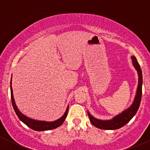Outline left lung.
Returning a JSON list of instances; mask_svg holds the SVG:
<instances>
[{
  "instance_id": "obj_1",
  "label": "left lung",
  "mask_w": 150,
  "mask_h": 150,
  "mask_svg": "<svg viewBox=\"0 0 150 150\" xmlns=\"http://www.w3.org/2000/svg\"><path fill=\"white\" fill-rule=\"evenodd\" d=\"M131 59L132 60V64H133L135 70L137 71V75H138V85H137L136 95H135L133 103L126 110H123L122 112L115 116L114 117H112L110 120H99V119L94 117L90 113L89 111H87L90 122H91V124L95 125V127H97V128L104 130L119 129V128L124 126L125 125H126L130 120H132V118L134 116V115L137 113V110H138L140 101H141V97H142V71L140 69V66L138 62H137L136 57L132 55L131 57Z\"/></svg>"
}]
</instances>
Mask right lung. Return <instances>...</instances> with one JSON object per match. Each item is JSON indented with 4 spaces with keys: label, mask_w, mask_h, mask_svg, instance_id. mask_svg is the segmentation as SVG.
Listing matches in <instances>:
<instances>
[{
    "label": "right lung",
    "mask_w": 150,
    "mask_h": 150,
    "mask_svg": "<svg viewBox=\"0 0 150 150\" xmlns=\"http://www.w3.org/2000/svg\"><path fill=\"white\" fill-rule=\"evenodd\" d=\"M12 81V77H11ZM10 91H11V100H12V104H13V109L15 110L18 119L21 120L23 123L30 128L31 129L34 130V131H38V132H41V131H48V130L55 129V128H58L60 125H62V123L64 122V120H65L66 116L67 115V112H68L69 106H67V109H66L65 112L63 114V116L61 118L58 119L57 120L52 122H47V121H41V120H36L31 118H29L26 116L25 115H24L18 109L16 104L15 99L13 97V88H12V82H10Z\"/></svg>",
    "instance_id": "right-lung-1"
}]
</instances>
